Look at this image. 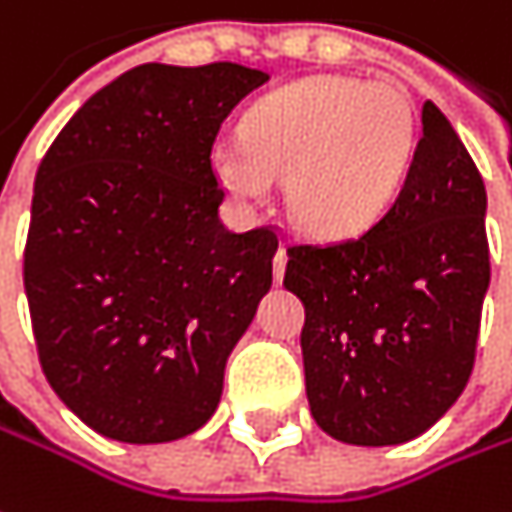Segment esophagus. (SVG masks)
Masks as SVG:
<instances>
[{"label":"esophagus","instance_id":"obj_1","mask_svg":"<svg viewBox=\"0 0 512 512\" xmlns=\"http://www.w3.org/2000/svg\"><path fill=\"white\" fill-rule=\"evenodd\" d=\"M284 269H287V249L278 246L275 260H272V272H275V281H278V284H281V278H284Z\"/></svg>","mask_w":512,"mask_h":512}]
</instances>
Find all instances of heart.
<instances>
[{"label": "heart", "instance_id": "obj_1", "mask_svg": "<svg viewBox=\"0 0 512 512\" xmlns=\"http://www.w3.org/2000/svg\"><path fill=\"white\" fill-rule=\"evenodd\" d=\"M416 143V111L398 84L319 75L263 96L243 119V143L219 146L210 172L246 208L266 205L275 181H287L296 225L343 240L387 213Z\"/></svg>", "mask_w": 512, "mask_h": 512}]
</instances>
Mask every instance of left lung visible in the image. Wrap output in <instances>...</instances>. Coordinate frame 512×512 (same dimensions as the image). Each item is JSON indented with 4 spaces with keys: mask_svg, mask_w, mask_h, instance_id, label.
<instances>
[{
    "mask_svg": "<svg viewBox=\"0 0 512 512\" xmlns=\"http://www.w3.org/2000/svg\"><path fill=\"white\" fill-rule=\"evenodd\" d=\"M487 190L434 102L401 193L366 234L290 246L304 304V387L316 425L351 445L425 434L460 398L489 287Z\"/></svg>",
    "mask_w": 512,
    "mask_h": 512,
    "instance_id": "obj_1",
    "label": "left lung"
}]
</instances>
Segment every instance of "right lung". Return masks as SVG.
I'll use <instances>...</instances> for the list:
<instances>
[{
    "instance_id": "right-lung-1",
    "label": "right lung",
    "mask_w": 512,
    "mask_h": 512,
    "mask_svg": "<svg viewBox=\"0 0 512 512\" xmlns=\"http://www.w3.org/2000/svg\"><path fill=\"white\" fill-rule=\"evenodd\" d=\"M269 75L143 64L93 93L40 161L23 281L46 381L96 434L169 442L219 404L272 287V228L219 222L210 149Z\"/></svg>"
}]
</instances>
